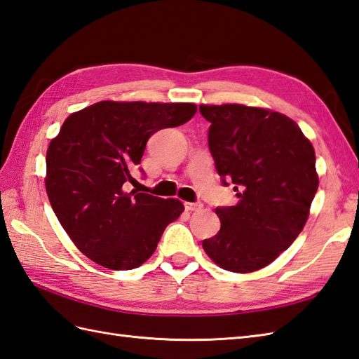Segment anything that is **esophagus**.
Masks as SVG:
<instances>
[{
  "instance_id": "esophagus-1",
  "label": "esophagus",
  "mask_w": 359,
  "mask_h": 359,
  "mask_svg": "<svg viewBox=\"0 0 359 359\" xmlns=\"http://www.w3.org/2000/svg\"><path fill=\"white\" fill-rule=\"evenodd\" d=\"M183 205H185L187 211H198V210H202V208H203L202 202H185Z\"/></svg>"
}]
</instances>
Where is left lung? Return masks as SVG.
<instances>
[{"mask_svg": "<svg viewBox=\"0 0 359 359\" xmlns=\"http://www.w3.org/2000/svg\"><path fill=\"white\" fill-rule=\"evenodd\" d=\"M211 122L208 145L234 206L215 208L220 231L205 252L231 272H254L294 243L318 189L315 151L287 116L240 104L200 105Z\"/></svg>", "mask_w": 359, "mask_h": 359, "instance_id": "8db88e82", "label": "left lung"}]
</instances>
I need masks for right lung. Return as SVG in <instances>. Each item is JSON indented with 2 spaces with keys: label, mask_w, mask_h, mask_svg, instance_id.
<instances>
[{
  "label": "right lung",
  "mask_w": 359,
  "mask_h": 359,
  "mask_svg": "<svg viewBox=\"0 0 359 359\" xmlns=\"http://www.w3.org/2000/svg\"><path fill=\"white\" fill-rule=\"evenodd\" d=\"M194 104L102 101L70 114L47 149L46 189L61 226L90 260L135 269L183 212L177 198L125 191L156 131L188 122ZM140 170V168H139ZM144 174V170H140Z\"/></svg>",
  "instance_id": "obj_1"
}]
</instances>
